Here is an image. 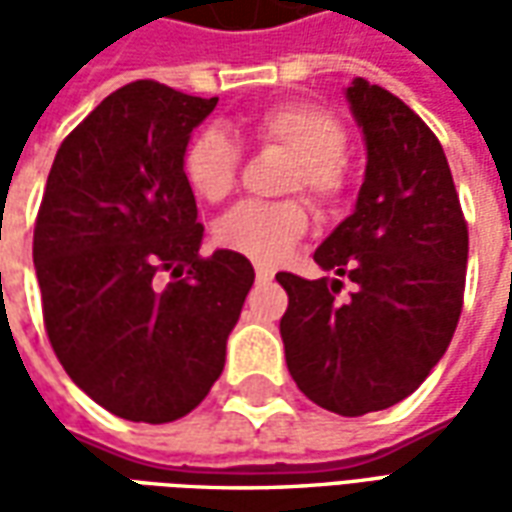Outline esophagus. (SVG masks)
<instances>
[{
	"mask_svg": "<svg viewBox=\"0 0 512 512\" xmlns=\"http://www.w3.org/2000/svg\"><path fill=\"white\" fill-rule=\"evenodd\" d=\"M255 279H257V282H271V279H274V271H271V268L257 266L255 268Z\"/></svg>",
	"mask_w": 512,
	"mask_h": 512,
	"instance_id": "1",
	"label": "esophagus"
}]
</instances>
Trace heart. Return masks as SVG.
Masks as SVG:
<instances>
[{"instance_id":"1","label":"heart","mask_w":512,"mask_h":512,"mask_svg":"<svg viewBox=\"0 0 512 512\" xmlns=\"http://www.w3.org/2000/svg\"><path fill=\"white\" fill-rule=\"evenodd\" d=\"M249 142L260 153L288 158L277 189L304 194L323 216L343 208L351 191V169L345 158L348 134L343 123L318 104L285 101L266 106L246 126ZM241 147L219 128H205L191 139L183 156L186 180L205 202H222L241 178ZM310 230V213L299 197L277 202H241L216 222V244L252 260L277 266Z\"/></svg>"}]
</instances>
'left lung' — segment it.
I'll return each mask as SVG.
<instances>
[{"instance_id": "8db88e82", "label": "left lung", "mask_w": 512, "mask_h": 512, "mask_svg": "<svg viewBox=\"0 0 512 512\" xmlns=\"http://www.w3.org/2000/svg\"><path fill=\"white\" fill-rule=\"evenodd\" d=\"M348 101L367 139L365 183L315 263L355 290L340 302L342 279L279 271L288 293L279 334L301 392L362 417L411 395L447 351L463 310L469 227L425 120L365 79L348 87Z\"/></svg>"}]
</instances>
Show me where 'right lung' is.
Returning <instances> with one entry per match:
<instances>
[{"label":"right lung","mask_w":512,"mask_h":512,"mask_svg":"<svg viewBox=\"0 0 512 512\" xmlns=\"http://www.w3.org/2000/svg\"><path fill=\"white\" fill-rule=\"evenodd\" d=\"M216 101L153 79L120 87L62 139L40 200L32 260L51 348L131 422L200 406L255 282L246 257L200 255L183 156Z\"/></svg>","instance_id":"obj_1"}]
</instances>
